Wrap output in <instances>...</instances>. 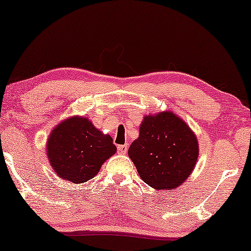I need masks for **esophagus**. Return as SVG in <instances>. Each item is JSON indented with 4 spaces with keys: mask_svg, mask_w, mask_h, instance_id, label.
I'll list each match as a JSON object with an SVG mask.
<instances>
[{
    "mask_svg": "<svg viewBox=\"0 0 251 251\" xmlns=\"http://www.w3.org/2000/svg\"><path fill=\"white\" fill-rule=\"evenodd\" d=\"M118 152L120 154H126V152H128V146H126V145H119L118 146Z\"/></svg>",
    "mask_w": 251,
    "mask_h": 251,
    "instance_id": "1",
    "label": "esophagus"
}]
</instances>
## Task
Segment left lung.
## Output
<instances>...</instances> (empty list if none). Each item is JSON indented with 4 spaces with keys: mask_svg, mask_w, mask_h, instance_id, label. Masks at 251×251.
<instances>
[{
    "mask_svg": "<svg viewBox=\"0 0 251 251\" xmlns=\"http://www.w3.org/2000/svg\"><path fill=\"white\" fill-rule=\"evenodd\" d=\"M139 176L155 190H173L184 183L199 156L197 136L173 112L144 118L139 137L129 147Z\"/></svg>",
    "mask_w": 251,
    "mask_h": 251,
    "instance_id": "left-lung-1",
    "label": "left lung"
}]
</instances>
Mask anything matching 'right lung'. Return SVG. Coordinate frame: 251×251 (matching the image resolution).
<instances>
[{"label": "right lung", "instance_id": "obj_1", "mask_svg": "<svg viewBox=\"0 0 251 251\" xmlns=\"http://www.w3.org/2000/svg\"><path fill=\"white\" fill-rule=\"evenodd\" d=\"M115 152L112 137L104 135L90 120L82 116H72L60 122L47 142V155L54 173L73 184L94 178Z\"/></svg>", "mask_w": 251, "mask_h": 251}]
</instances>
